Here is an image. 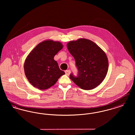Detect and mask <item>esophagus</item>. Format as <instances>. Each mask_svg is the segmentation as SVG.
Segmentation results:
<instances>
[{
    "instance_id": "esophagus-1",
    "label": "esophagus",
    "mask_w": 135,
    "mask_h": 135,
    "mask_svg": "<svg viewBox=\"0 0 135 135\" xmlns=\"http://www.w3.org/2000/svg\"><path fill=\"white\" fill-rule=\"evenodd\" d=\"M65 72L66 75H69L70 74L71 71L70 70H67L65 71Z\"/></svg>"
}]
</instances>
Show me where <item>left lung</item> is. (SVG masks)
Masks as SVG:
<instances>
[{
	"label": "left lung",
	"mask_w": 135,
	"mask_h": 135,
	"mask_svg": "<svg viewBox=\"0 0 135 135\" xmlns=\"http://www.w3.org/2000/svg\"><path fill=\"white\" fill-rule=\"evenodd\" d=\"M67 48L75 61L77 75L72 73L70 78L81 89L92 90L106 77L108 62L104 51L95 43L86 39L71 41Z\"/></svg>",
	"instance_id": "8db88e82"
}]
</instances>
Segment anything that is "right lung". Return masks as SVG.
<instances>
[{"mask_svg":"<svg viewBox=\"0 0 135 135\" xmlns=\"http://www.w3.org/2000/svg\"><path fill=\"white\" fill-rule=\"evenodd\" d=\"M62 48L60 42L46 40L39 44L29 54L24 63V71L34 86L39 90L49 89L65 74L54 59Z\"/></svg>","mask_w":135,"mask_h":135,"instance_id":"1","label":"right lung"}]
</instances>
